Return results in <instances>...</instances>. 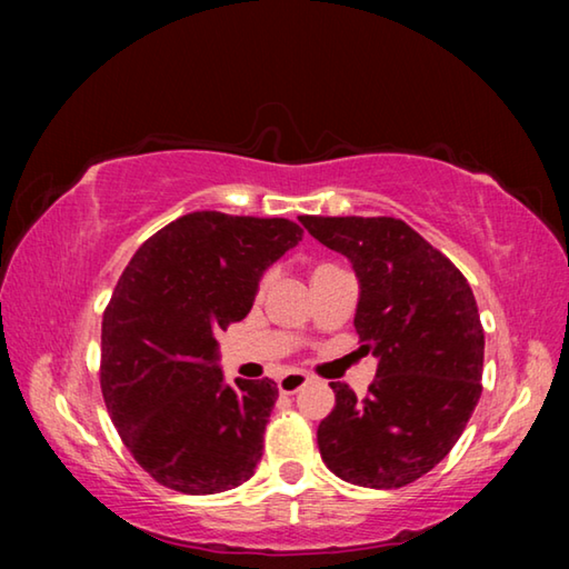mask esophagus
Listing matches in <instances>:
<instances>
[{"instance_id":"esophagus-1","label":"esophagus","mask_w":569,"mask_h":569,"mask_svg":"<svg viewBox=\"0 0 569 569\" xmlns=\"http://www.w3.org/2000/svg\"><path fill=\"white\" fill-rule=\"evenodd\" d=\"M308 383V373L303 371H288L286 377L278 379V391L281 393H296L298 389H303Z\"/></svg>"}]
</instances>
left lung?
<instances>
[{
  "label": "left lung",
  "instance_id": "left-lung-1",
  "mask_svg": "<svg viewBox=\"0 0 569 569\" xmlns=\"http://www.w3.org/2000/svg\"><path fill=\"white\" fill-rule=\"evenodd\" d=\"M359 281L353 326L379 359L369 393L333 381L319 423L323 465L359 487L397 489L435 469L481 397L485 331L459 268L397 218L303 216Z\"/></svg>",
  "mask_w": 569,
  "mask_h": 569
}]
</instances>
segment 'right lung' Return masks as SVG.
<instances>
[{
    "mask_svg": "<svg viewBox=\"0 0 569 569\" xmlns=\"http://www.w3.org/2000/svg\"><path fill=\"white\" fill-rule=\"evenodd\" d=\"M303 230L288 218L198 210L138 248L102 316L100 383L124 447L162 487L218 495L256 475L278 399L271 379L226 383L216 336Z\"/></svg>",
    "mask_w": 569,
    "mask_h": 569,
    "instance_id": "1",
    "label": "right lung"
}]
</instances>
